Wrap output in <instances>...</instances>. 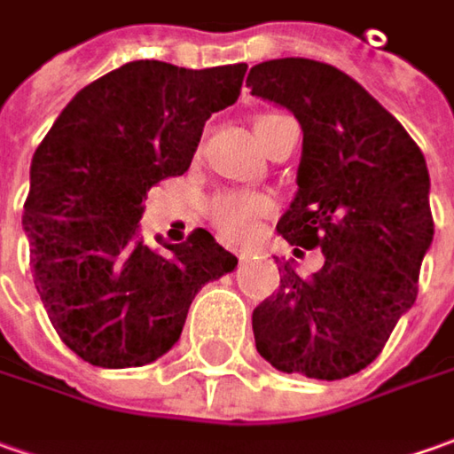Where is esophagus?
<instances>
[{
  "mask_svg": "<svg viewBox=\"0 0 454 454\" xmlns=\"http://www.w3.org/2000/svg\"><path fill=\"white\" fill-rule=\"evenodd\" d=\"M248 254H251V251H239V258H246Z\"/></svg>",
  "mask_w": 454,
  "mask_h": 454,
  "instance_id": "1",
  "label": "esophagus"
}]
</instances>
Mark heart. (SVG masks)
Listing matches in <instances>:
<instances>
[{"label": "heart", "mask_w": 454, "mask_h": 454, "mask_svg": "<svg viewBox=\"0 0 454 454\" xmlns=\"http://www.w3.org/2000/svg\"><path fill=\"white\" fill-rule=\"evenodd\" d=\"M284 118H289V115H281V113H261L258 115L256 130L263 145L269 140L271 128ZM271 213H274V200L263 193H251V191H223V193L213 196L208 203L211 223L226 239H233V241L248 239L256 231L258 223L263 218H269Z\"/></svg>", "instance_id": "heart-1"}]
</instances>
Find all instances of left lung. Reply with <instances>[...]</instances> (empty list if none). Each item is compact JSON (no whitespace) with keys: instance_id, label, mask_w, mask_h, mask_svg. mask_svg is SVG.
<instances>
[{"instance_id":"1","label":"left lung","mask_w":454,"mask_h":454,"mask_svg":"<svg viewBox=\"0 0 454 454\" xmlns=\"http://www.w3.org/2000/svg\"><path fill=\"white\" fill-rule=\"evenodd\" d=\"M246 85L289 107L304 130L299 193L276 231L324 254L311 278L281 269L278 291L254 309L256 349L278 372L344 380L380 356L417 299L434 236L425 155L395 115L326 62L269 59Z\"/></svg>"}]
</instances>
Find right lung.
I'll return each mask as SVG.
<instances>
[{
    "label": "right lung",
    "instance_id": "obj_1",
    "mask_svg": "<svg viewBox=\"0 0 454 454\" xmlns=\"http://www.w3.org/2000/svg\"><path fill=\"white\" fill-rule=\"evenodd\" d=\"M246 70L128 62L80 90L35 150L22 215L32 278L80 359L155 362L198 291L236 269L206 228L160 254L137 239V221L150 188L188 170L206 120L239 100Z\"/></svg>",
    "mask_w": 454,
    "mask_h": 454
}]
</instances>
